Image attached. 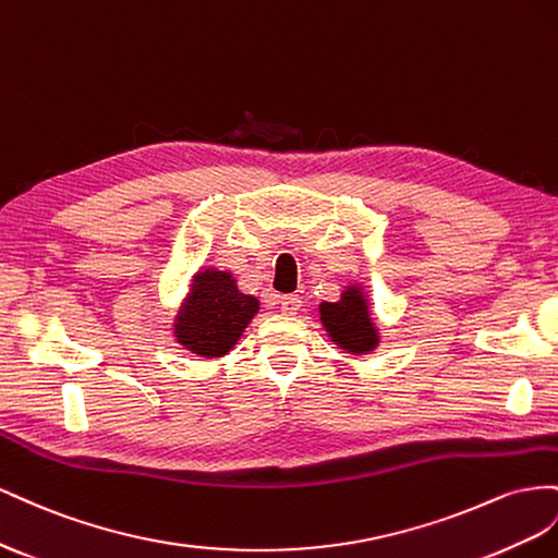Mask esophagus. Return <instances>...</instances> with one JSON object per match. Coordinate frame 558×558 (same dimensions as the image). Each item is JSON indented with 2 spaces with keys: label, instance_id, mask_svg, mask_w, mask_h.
Segmentation results:
<instances>
[{
  "label": "esophagus",
  "instance_id": "esophagus-1",
  "mask_svg": "<svg viewBox=\"0 0 558 558\" xmlns=\"http://www.w3.org/2000/svg\"><path fill=\"white\" fill-rule=\"evenodd\" d=\"M280 308L284 315H296L301 311V296L296 294H288L280 299Z\"/></svg>",
  "mask_w": 558,
  "mask_h": 558
}]
</instances>
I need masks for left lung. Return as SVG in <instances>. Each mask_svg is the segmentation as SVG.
I'll return each mask as SVG.
<instances>
[{
    "mask_svg": "<svg viewBox=\"0 0 558 558\" xmlns=\"http://www.w3.org/2000/svg\"><path fill=\"white\" fill-rule=\"evenodd\" d=\"M320 323L327 337L350 355H367L380 343V329L372 315L369 294L362 282H350L343 288L339 301H323Z\"/></svg>",
    "mask_w": 558,
    "mask_h": 558,
    "instance_id": "1",
    "label": "left lung"
}]
</instances>
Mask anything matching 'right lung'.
<instances>
[{
    "instance_id": "right-lung-1",
    "label": "right lung",
    "mask_w": 558,
    "mask_h": 558,
    "mask_svg": "<svg viewBox=\"0 0 558 558\" xmlns=\"http://www.w3.org/2000/svg\"><path fill=\"white\" fill-rule=\"evenodd\" d=\"M259 313V299L238 290L231 270L201 268L191 276L189 292L172 317V337L189 353L219 360L231 353Z\"/></svg>"
}]
</instances>
